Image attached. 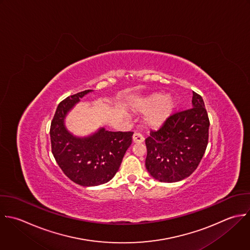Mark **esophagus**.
Returning a JSON list of instances; mask_svg holds the SVG:
<instances>
[{"label":"esophagus","instance_id":"34e87169","mask_svg":"<svg viewBox=\"0 0 250 250\" xmlns=\"http://www.w3.org/2000/svg\"><path fill=\"white\" fill-rule=\"evenodd\" d=\"M132 140H133V142H134V143H142V142L144 141V137H143V135H142V134H140V133L136 132V133H134V134H133V136H132Z\"/></svg>","mask_w":250,"mask_h":250}]
</instances>
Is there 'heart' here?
Returning <instances> with one entry per match:
<instances>
[{"instance_id": "obj_1", "label": "heart", "mask_w": 250, "mask_h": 250, "mask_svg": "<svg viewBox=\"0 0 250 250\" xmlns=\"http://www.w3.org/2000/svg\"><path fill=\"white\" fill-rule=\"evenodd\" d=\"M174 106L175 102L170 96L166 97L164 94H154L144 102L141 109L143 112H151L155 109L148 116L147 123L152 126H159L171 115Z\"/></svg>"}]
</instances>
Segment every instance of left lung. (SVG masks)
<instances>
[{"instance_id":"left-lung-1","label":"left lung","mask_w":250,"mask_h":250,"mask_svg":"<svg viewBox=\"0 0 250 250\" xmlns=\"http://www.w3.org/2000/svg\"><path fill=\"white\" fill-rule=\"evenodd\" d=\"M209 119L203 97L193 92L192 108L170 115L146 138V168L161 182H177L200 165L208 143Z\"/></svg>"}]
</instances>
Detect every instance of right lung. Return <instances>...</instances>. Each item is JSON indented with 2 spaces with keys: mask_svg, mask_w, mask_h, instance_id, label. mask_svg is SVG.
Segmentation results:
<instances>
[{
  "mask_svg": "<svg viewBox=\"0 0 250 250\" xmlns=\"http://www.w3.org/2000/svg\"><path fill=\"white\" fill-rule=\"evenodd\" d=\"M90 89L62 100L50 125L51 152L64 174L81 186H97L110 181L120 168L131 144L133 132L99 129L91 136L78 138L64 125L66 114Z\"/></svg>",
  "mask_w": 250,
  "mask_h": 250,
  "instance_id": "add662e5",
  "label": "right lung"
}]
</instances>
